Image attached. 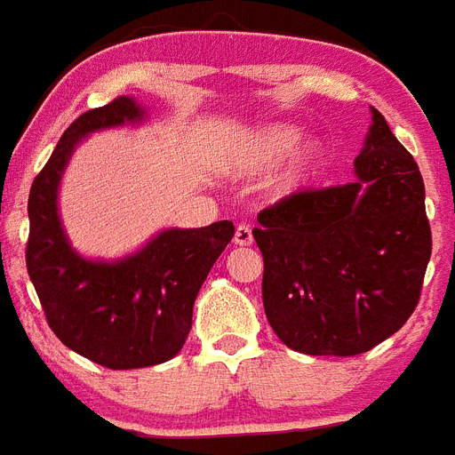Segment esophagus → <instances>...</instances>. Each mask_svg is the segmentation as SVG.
Returning <instances> with one entry per match:
<instances>
[{
	"instance_id": "obj_1",
	"label": "esophagus",
	"mask_w": 455,
	"mask_h": 455,
	"mask_svg": "<svg viewBox=\"0 0 455 455\" xmlns=\"http://www.w3.org/2000/svg\"><path fill=\"white\" fill-rule=\"evenodd\" d=\"M233 242H235V244H240V247H249V244L253 242L251 227H249V224H240V227L235 228V237H233Z\"/></svg>"
}]
</instances>
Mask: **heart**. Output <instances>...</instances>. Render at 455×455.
<instances>
[{"label": "heart", "mask_w": 455, "mask_h": 455, "mask_svg": "<svg viewBox=\"0 0 455 455\" xmlns=\"http://www.w3.org/2000/svg\"><path fill=\"white\" fill-rule=\"evenodd\" d=\"M299 141V130L287 125H271L262 127L253 134L244 146V156H242V170L244 172H260V170L271 168L278 164L287 152ZM318 168V148L307 143L300 148L294 156H291L290 165L283 170V175L278 180V188L283 193H294V190L303 188L309 180L314 177Z\"/></svg>", "instance_id": "1"}]
</instances>
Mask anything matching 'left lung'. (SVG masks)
Listing matches in <instances>:
<instances>
[{"label": "left lung", "instance_id": "8db88e82", "mask_svg": "<svg viewBox=\"0 0 455 455\" xmlns=\"http://www.w3.org/2000/svg\"><path fill=\"white\" fill-rule=\"evenodd\" d=\"M356 180L305 188L260 211L262 303L303 355L372 350L409 321L431 258L424 181L413 155L372 109Z\"/></svg>", "mask_w": 455, "mask_h": 455}]
</instances>
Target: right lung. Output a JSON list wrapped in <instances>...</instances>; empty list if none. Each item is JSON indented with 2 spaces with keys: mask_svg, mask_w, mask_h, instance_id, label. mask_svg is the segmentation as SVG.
<instances>
[{
  "mask_svg": "<svg viewBox=\"0 0 455 455\" xmlns=\"http://www.w3.org/2000/svg\"><path fill=\"white\" fill-rule=\"evenodd\" d=\"M141 116L127 96L80 114L28 193L27 269L46 323L67 347L112 371L164 363L184 347L197 291L235 231L228 220L170 228L118 262L84 260L71 249L55 199L76 143L89 132Z\"/></svg>",
  "mask_w": 455,
  "mask_h": 455,
  "instance_id": "obj_1",
  "label": "right lung"
}]
</instances>
